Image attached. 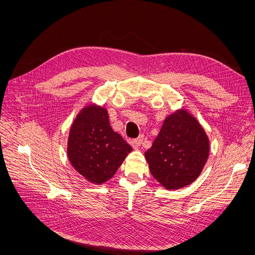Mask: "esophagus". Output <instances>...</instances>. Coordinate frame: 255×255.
Segmentation results:
<instances>
[{"label": "esophagus", "mask_w": 255, "mask_h": 255, "mask_svg": "<svg viewBox=\"0 0 255 255\" xmlns=\"http://www.w3.org/2000/svg\"><path fill=\"white\" fill-rule=\"evenodd\" d=\"M142 142H143V136H139L138 138H136V139L133 140V143L136 148H139V146L142 144Z\"/></svg>", "instance_id": "34e87169"}]
</instances>
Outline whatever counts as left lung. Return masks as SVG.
<instances>
[{"label": "left lung", "instance_id": "8db88e82", "mask_svg": "<svg viewBox=\"0 0 255 255\" xmlns=\"http://www.w3.org/2000/svg\"><path fill=\"white\" fill-rule=\"evenodd\" d=\"M210 154V140L195 116L185 109L167 116L158 136L144 153L150 172L168 190L194 183Z\"/></svg>", "mask_w": 255, "mask_h": 255}]
</instances>
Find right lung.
<instances>
[{
    "instance_id": "add662e5",
    "label": "right lung",
    "mask_w": 255,
    "mask_h": 255,
    "mask_svg": "<svg viewBox=\"0 0 255 255\" xmlns=\"http://www.w3.org/2000/svg\"><path fill=\"white\" fill-rule=\"evenodd\" d=\"M133 149L113 130L109 113L95 103L76 115L69 130L67 155L85 180L101 185L111 180Z\"/></svg>"
}]
</instances>
